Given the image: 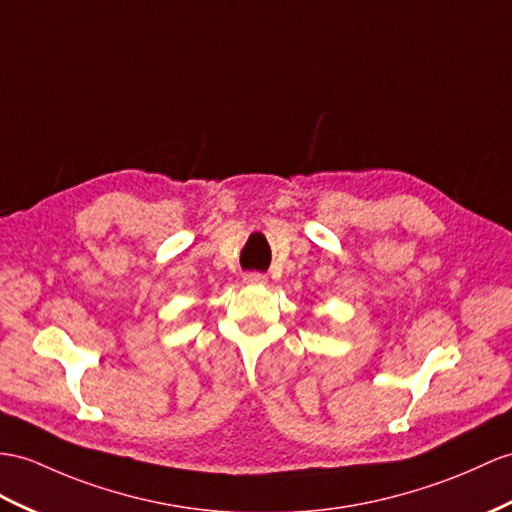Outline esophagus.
I'll return each instance as SVG.
<instances>
[{"label":"esophagus","mask_w":512,"mask_h":512,"mask_svg":"<svg viewBox=\"0 0 512 512\" xmlns=\"http://www.w3.org/2000/svg\"><path fill=\"white\" fill-rule=\"evenodd\" d=\"M243 280H245L247 284H265V282H267V276H265V273L252 271V273H245Z\"/></svg>","instance_id":"obj_1"}]
</instances>
